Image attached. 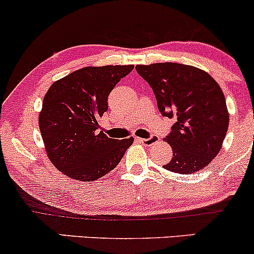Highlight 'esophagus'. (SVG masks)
<instances>
[{"label": "esophagus", "mask_w": 254, "mask_h": 254, "mask_svg": "<svg viewBox=\"0 0 254 254\" xmlns=\"http://www.w3.org/2000/svg\"><path fill=\"white\" fill-rule=\"evenodd\" d=\"M138 141L141 142V143H143L144 146H152V144L157 143V142L159 141V136L157 135H152L150 137L148 138H137Z\"/></svg>", "instance_id": "esophagus-1"}]
</instances>
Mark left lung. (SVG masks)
<instances>
[{
	"label": "left lung",
	"instance_id": "1",
	"mask_svg": "<svg viewBox=\"0 0 254 254\" xmlns=\"http://www.w3.org/2000/svg\"><path fill=\"white\" fill-rule=\"evenodd\" d=\"M136 71L153 89L160 113L176 118L165 137L174 154L164 169L187 175L207 166L221 150L229 125L218 83L202 69L183 64L137 65Z\"/></svg>",
	"mask_w": 254,
	"mask_h": 254
}]
</instances>
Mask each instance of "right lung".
I'll use <instances>...</instances> for the list:
<instances>
[{
    "label": "right lung",
    "instance_id": "right-lung-1",
    "mask_svg": "<svg viewBox=\"0 0 254 254\" xmlns=\"http://www.w3.org/2000/svg\"><path fill=\"white\" fill-rule=\"evenodd\" d=\"M133 65L84 67L53 83L43 99L40 130L47 154L59 171L95 181L116 168L133 138L114 140L99 131L108 95Z\"/></svg>",
    "mask_w": 254,
    "mask_h": 254
}]
</instances>
